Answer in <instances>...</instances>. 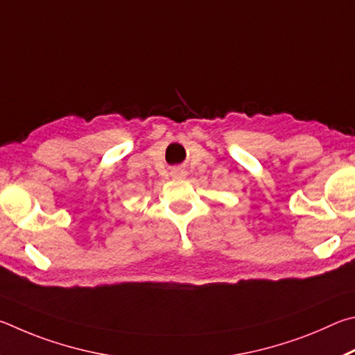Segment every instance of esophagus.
<instances>
[{
  "mask_svg": "<svg viewBox=\"0 0 355 355\" xmlns=\"http://www.w3.org/2000/svg\"><path fill=\"white\" fill-rule=\"evenodd\" d=\"M174 176H176V178H184L185 176V171L184 170H179V168H178V170H174Z\"/></svg>",
  "mask_w": 355,
  "mask_h": 355,
  "instance_id": "esophagus-1",
  "label": "esophagus"
}]
</instances>
